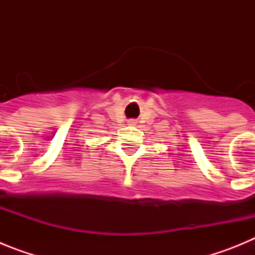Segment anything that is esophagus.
Here are the masks:
<instances>
[{
  "instance_id": "34e87169",
  "label": "esophagus",
  "mask_w": 255,
  "mask_h": 255,
  "mask_svg": "<svg viewBox=\"0 0 255 255\" xmlns=\"http://www.w3.org/2000/svg\"><path fill=\"white\" fill-rule=\"evenodd\" d=\"M128 125L135 126V125H136V121H135V120H129V121H128Z\"/></svg>"
}]
</instances>
